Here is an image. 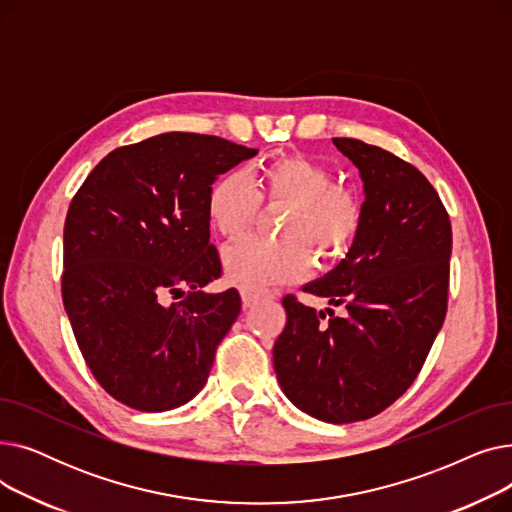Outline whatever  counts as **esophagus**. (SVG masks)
<instances>
[{
	"label": "esophagus",
	"instance_id": "1",
	"mask_svg": "<svg viewBox=\"0 0 512 512\" xmlns=\"http://www.w3.org/2000/svg\"><path fill=\"white\" fill-rule=\"evenodd\" d=\"M265 297L263 292H253L249 288H240V299H242V309H251L257 301Z\"/></svg>",
	"mask_w": 512,
	"mask_h": 512
}]
</instances>
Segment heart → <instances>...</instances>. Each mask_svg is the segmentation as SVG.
<instances>
[{
	"instance_id": "1",
	"label": "heart",
	"mask_w": 512,
	"mask_h": 512,
	"mask_svg": "<svg viewBox=\"0 0 512 512\" xmlns=\"http://www.w3.org/2000/svg\"><path fill=\"white\" fill-rule=\"evenodd\" d=\"M259 203L286 205L278 234L282 238H245L224 253L230 280L247 288L301 280L311 270V251L336 259L353 245L363 222L355 191L332 184V172L305 155H284L265 164L255 188L236 170L215 178L207 191V218L224 238L245 234L257 218Z\"/></svg>"
}]
</instances>
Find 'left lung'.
Here are the masks:
<instances>
[{
    "mask_svg": "<svg viewBox=\"0 0 512 512\" xmlns=\"http://www.w3.org/2000/svg\"><path fill=\"white\" fill-rule=\"evenodd\" d=\"M332 141L359 168L363 222L346 257L303 290L344 313L284 297L274 369L294 407L353 423L388 409L419 375L446 317L452 228L415 166L357 139Z\"/></svg>",
    "mask_w": 512,
    "mask_h": 512,
    "instance_id": "8db88e82",
    "label": "left lung"
}]
</instances>
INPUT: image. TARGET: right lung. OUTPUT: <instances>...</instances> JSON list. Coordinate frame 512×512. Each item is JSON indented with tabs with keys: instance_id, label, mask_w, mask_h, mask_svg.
Instances as JSON below:
<instances>
[{
	"instance_id": "right-lung-1",
	"label": "right lung",
	"mask_w": 512,
	"mask_h": 512,
	"mask_svg": "<svg viewBox=\"0 0 512 512\" xmlns=\"http://www.w3.org/2000/svg\"><path fill=\"white\" fill-rule=\"evenodd\" d=\"M255 155L209 134L166 132L105 155L74 195L64 309L95 380L122 405L170 411L205 386L240 313L236 288L203 290L222 276L207 191Z\"/></svg>"
}]
</instances>
